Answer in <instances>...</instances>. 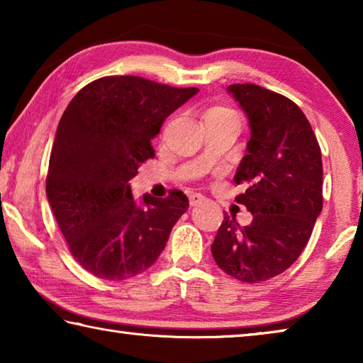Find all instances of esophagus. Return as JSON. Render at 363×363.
Wrapping results in <instances>:
<instances>
[{
	"label": "esophagus",
	"instance_id": "esophagus-1",
	"mask_svg": "<svg viewBox=\"0 0 363 363\" xmlns=\"http://www.w3.org/2000/svg\"><path fill=\"white\" fill-rule=\"evenodd\" d=\"M205 200V196L201 195V194H195V192H192V194H189V203H190V206H196L199 203H201V201Z\"/></svg>",
	"mask_w": 363,
	"mask_h": 363
}]
</instances>
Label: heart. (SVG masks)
Wrapping results in <instances>:
<instances>
[{
	"mask_svg": "<svg viewBox=\"0 0 363 363\" xmlns=\"http://www.w3.org/2000/svg\"><path fill=\"white\" fill-rule=\"evenodd\" d=\"M213 110H220V112H230L229 108H224V107H216V108H213Z\"/></svg>",
	"mask_w": 363,
	"mask_h": 363,
	"instance_id": "b5f03b06",
	"label": "heart"
}]
</instances>
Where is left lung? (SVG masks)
<instances>
[{
  "label": "left lung",
  "instance_id": "8db88e82",
  "mask_svg": "<svg viewBox=\"0 0 363 363\" xmlns=\"http://www.w3.org/2000/svg\"><path fill=\"white\" fill-rule=\"evenodd\" d=\"M227 89L250 120L248 152L233 181L247 187L235 201L253 220L238 227L225 214L211 253L227 275L257 284L290 267L309 242L323 206L322 152L291 99L251 83Z\"/></svg>",
  "mask_w": 363,
  "mask_h": 363
}]
</instances>
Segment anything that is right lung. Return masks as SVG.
<instances>
[{
    "instance_id": "1",
    "label": "right lung",
    "mask_w": 363,
    "mask_h": 363,
    "mask_svg": "<svg viewBox=\"0 0 363 363\" xmlns=\"http://www.w3.org/2000/svg\"><path fill=\"white\" fill-rule=\"evenodd\" d=\"M199 88L143 77H102L86 84L59 121L46 176L54 218L79 266L104 280H128L158 259L189 208L181 190L133 199L130 182L155 157L150 139Z\"/></svg>"
}]
</instances>
